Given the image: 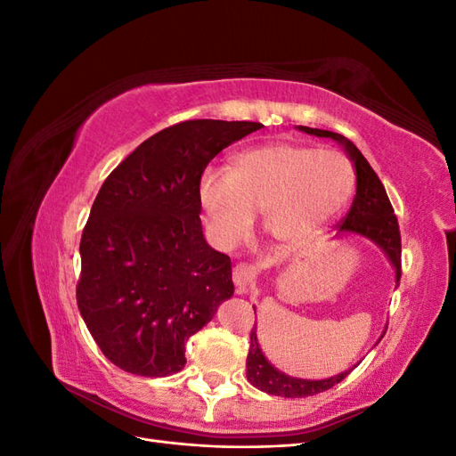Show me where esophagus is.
<instances>
[{
	"label": "esophagus",
	"instance_id": "1",
	"mask_svg": "<svg viewBox=\"0 0 456 456\" xmlns=\"http://www.w3.org/2000/svg\"><path fill=\"white\" fill-rule=\"evenodd\" d=\"M232 280H233V285H236V293L245 295L255 283V273L251 266L238 265L232 272Z\"/></svg>",
	"mask_w": 456,
	"mask_h": 456
}]
</instances>
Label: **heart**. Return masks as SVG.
<instances>
[{
    "label": "heart",
    "mask_w": 456,
    "mask_h": 456,
    "mask_svg": "<svg viewBox=\"0 0 456 456\" xmlns=\"http://www.w3.org/2000/svg\"><path fill=\"white\" fill-rule=\"evenodd\" d=\"M354 167L337 151L268 142L238 151L232 169L207 167L200 203L220 245L240 240L260 209V224L278 241H300L327 224L354 194Z\"/></svg>",
    "instance_id": "heart-1"
}]
</instances>
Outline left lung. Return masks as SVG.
<instances>
[{
    "label": "left lung",
    "mask_w": 456,
    "mask_h": 456,
    "mask_svg": "<svg viewBox=\"0 0 456 456\" xmlns=\"http://www.w3.org/2000/svg\"><path fill=\"white\" fill-rule=\"evenodd\" d=\"M298 131L308 133L314 136H325V139H333L340 146L346 150L348 158L352 159L355 167V198L352 201V207L348 215L342 218L338 226V236L342 233H354V236H362L369 241L375 243L379 249L392 262L395 270V285H399V278H402V236H399V224L394 215L392 203L386 196V190L380 183L377 173L372 171L369 161L363 158L360 150L355 148L352 141L346 136H342L333 131L323 129H312L298 126ZM256 314V312H255ZM386 333V330H384ZM382 333V337H384ZM380 337V338H382ZM379 338V342H380ZM355 367V365H354ZM352 367V369H354ZM344 370L340 375H335L323 380H308V379H297L289 377L285 372L275 369L266 355L262 354L258 337H256V323L251 330V346L249 354H247V380H249L255 388L281 397H308L320 392H325L333 388L344 377L350 375V370Z\"/></svg>",
    "instance_id": "1"
}]
</instances>
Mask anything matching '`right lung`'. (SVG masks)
I'll return each instance as SVG.
<instances>
[{
  "label": "right lung",
  "mask_w": 456,
  "mask_h": 456,
  "mask_svg": "<svg viewBox=\"0 0 456 456\" xmlns=\"http://www.w3.org/2000/svg\"><path fill=\"white\" fill-rule=\"evenodd\" d=\"M255 121L190 119L150 136L108 175L81 233L77 308L102 354L169 377L186 340L233 295L232 262L205 241L200 176Z\"/></svg>",
  "instance_id": "1"
}]
</instances>
